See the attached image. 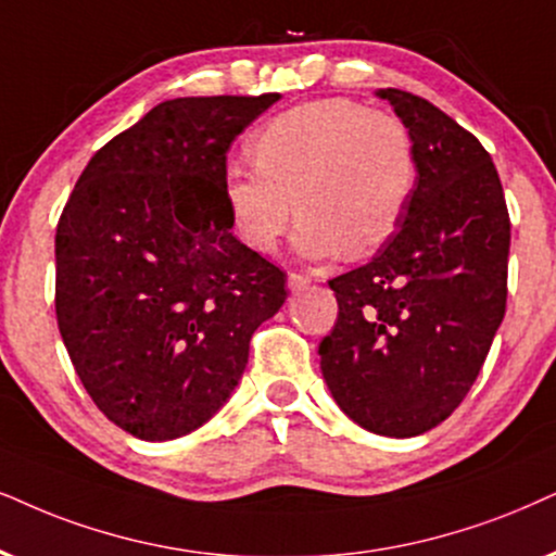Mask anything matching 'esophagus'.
<instances>
[{"instance_id": "34e87169", "label": "esophagus", "mask_w": 556, "mask_h": 556, "mask_svg": "<svg viewBox=\"0 0 556 556\" xmlns=\"http://www.w3.org/2000/svg\"><path fill=\"white\" fill-rule=\"evenodd\" d=\"M307 287H311V279L307 277H302V274H294V271L287 274V290H290L292 294L307 290Z\"/></svg>"}]
</instances>
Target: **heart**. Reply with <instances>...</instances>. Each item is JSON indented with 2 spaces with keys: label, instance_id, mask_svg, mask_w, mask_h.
I'll return each mask as SVG.
<instances>
[{
  "label": "heart",
  "instance_id": "b5f03b06",
  "mask_svg": "<svg viewBox=\"0 0 556 556\" xmlns=\"http://www.w3.org/2000/svg\"><path fill=\"white\" fill-rule=\"evenodd\" d=\"M256 166L228 164L223 197L233 233L266 254L298 213L307 258L367 256L395 236L418 185L410 130L388 112L330 97L285 110L251 138Z\"/></svg>",
  "mask_w": 556,
  "mask_h": 556
}]
</instances>
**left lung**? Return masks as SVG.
Segmentation results:
<instances>
[{
	"label": "left lung",
	"instance_id": "8db88e82",
	"mask_svg": "<svg viewBox=\"0 0 556 556\" xmlns=\"http://www.w3.org/2000/svg\"><path fill=\"white\" fill-rule=\"evenodd\" d=\"M377 97L410 130L418 185L377 256L328 282L339 318L318 354L354 424L410 439L452 416L480 375L505 315L510 220L472 132L410 91Z\"/></svg>",
	"mask_w": 556,
	"mask_h": 556
}]
</instances>
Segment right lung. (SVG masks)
Listing matches in <instances>:
<instances>
[{"mask_svg": "<svg viewBox=\"0 0 556 556\" xmlns=\"http://www.w3.org/2000/svg\"><path fill=\"white\" fill-rule=\"evenodd\" d=\"M279 94L179 97L91 156L55 228V318L94 405L168 441L236 390L285 271L230 233L226 153Z\"/></svg>", "mask_w": 556, "mask_h": 556, "instance_id": "right-lung-1", "label": "right lung"}]
</instances>
